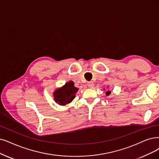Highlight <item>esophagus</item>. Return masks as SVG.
Returning <instances> with one entry per match:
<instances>
[{
    "label": "esophagus",
    "instance_id": "34e87169",
    "mask_svg": "<svg viewBox=\"0 0 159 159\" xmlns=\"http://www.w3.org/2000/svg\"><path fill=\"white\" fill-rule=\"evenodd\" d=\"M87 86L90 88H93L94 87V83L93 81H89L87 83Z\"/></svg>",
    "mask_w": 159,
    "mask_h": 159
}]
</instances>
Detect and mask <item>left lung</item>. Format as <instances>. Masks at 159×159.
<instances>
[{"instance_id":"8db88e82","label":"left lung","mask_w":159,"mask_h":159,"mask_svg":"<svg viewBox=\"0 0 159 159\" xmlns=\"http://www.w3.org/2000/svg\"><path fill=\"white\" fill-rule=\"evenodd\" d=\"M110 93H111V92L109 91H107L106 94V95H107V96H108V95H110Z\"/></svg>"}]
</instances>
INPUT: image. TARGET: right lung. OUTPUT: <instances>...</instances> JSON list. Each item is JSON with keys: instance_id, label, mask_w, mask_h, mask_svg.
<instances>
[{"instance_id": "1", "label": "right lung", "mask_w": 159, "mask_h": 159, "mask_svg": "<svg viewBox=\"0 0 159 159\" xmlns=\"http://www.w3.org/2000/svg\"><path fill=\"white\" fill-rule=\"evenodd\" d=\"M78 91V89L74 87L72 81H69L61 89L56 90L54 93V100L57 103L61 105H65L73 100L75 98V93Z\"/></svg>"}]
</instances>
